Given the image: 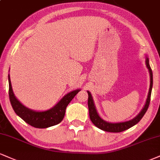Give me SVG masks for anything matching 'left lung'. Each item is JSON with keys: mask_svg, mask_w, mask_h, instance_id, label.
Segmentation results:
<instances>
[{"mask_svg": "<svg viewBox=\"0 0 160 160\" xmlns=\"http://www.w3.org/2000/svg\"><path fill=\"white\" fill-rule=\"evenodd\" d=\"M146 66L149 71L150 73V80H151V83H150V88L149 92H148V98L146 100V103L145 107L142 109V111L138 113V115H136L134 118L132 120L128 121V122H119V123H110L107 122L106 121L103 120L101 117L99 116L97 110H96L95 103H94L93 98H92L91 93L89 92H88V112H89V117L91 119L92 122L95 125L97 128L101 129L102 130H104L107 132H120L124 130H128V129L132 128V126L137 124L138 122L142 118L144 115L145 114L146 111L148 110V107H149L150 101H151V91L152 87H153V73H152V70L149 64V59L148 57H146Z\"/></svg>", "mask_w": 160, "mask_h": 160, "instance_id": "1", "label": "left lung"}]
</instances>
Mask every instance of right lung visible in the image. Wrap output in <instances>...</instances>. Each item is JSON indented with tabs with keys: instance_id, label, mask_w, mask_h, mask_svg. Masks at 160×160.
<instances>
[{
	"instance_id": "right-lung-1",
	"label": "right lung",
	"mask_w": 160,
	"mask_h": 160,
	"mask_svg": "<svg viewBox=\"0 0 160 160\" xmlns=\"http://www.w3.org/2000/svg\"><path fill=\"white\" fill-rule=\"evenodd\" d=\"M8 78L9 101L15 112L25 122L36 128H47L59 124L64 118L67 106L74 98V96L80 91V89H76L69 92L51 109L46 111L37 112L24 107L15 98L11 85L9 74L8 75Z\"/></svg>"
}]
</instances>
